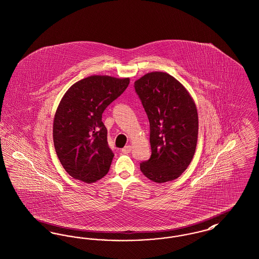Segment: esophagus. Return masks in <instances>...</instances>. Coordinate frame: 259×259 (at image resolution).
<instances>
[{
    "label": "esophagus",
    "mask_w": 259,
    "mask_h": 259,
    "mask_svg": "<svg viewBox=\"0 0 259 259\" xmlns=\"http://www.w3.org/2000/svg\"><path fill=\"white\" fill-rule=\"evenodd\" d=\"M131 150H132V147L131 146H125L123 149H122V152L123 153H129V152H131Z\"/></svg>",
    "instance_id": "obj_1"
}]
</instances>
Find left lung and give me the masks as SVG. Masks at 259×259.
Here are the masks:
<instances>
[{
  "label": "left lung",
  "mask_w": 259,
  "mask_h": 259,
  "mask_svg": "<svg viewBox=\"0 0 259 259\" xmlns=\"http://www.w3.org/2000/svg\"><path fill=\"white\" fill-rule=\"evenodd\" d=\"M150 121L152 155L140 164L153 182L178 178L191 163L198 142L196 105L182 84L165 72L148 73L134 83Z\"/></svg>",
  "instance_id": "obj_1"
}]
</instances>
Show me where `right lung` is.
Returning <instances> with one entry per match:
<instances>
[{
    "label": "right lung",
    "mask_w": 259,
    "mask_h": 259,
    "mask_svg": "<svg viewBox=\"0 0 259 259\" xmlns=\"http://www.w3.org/2000/svg\"><path fill=\"white\" fill-rule=\"evenodd\" d=\"M129 82V78L87 77L61 99L54 120V145L61 165L74 179L90 184L107 175L114 154L102 116Z\"/></svg>",
    "instance_id": "right-lung-1"
}]
</instances>
